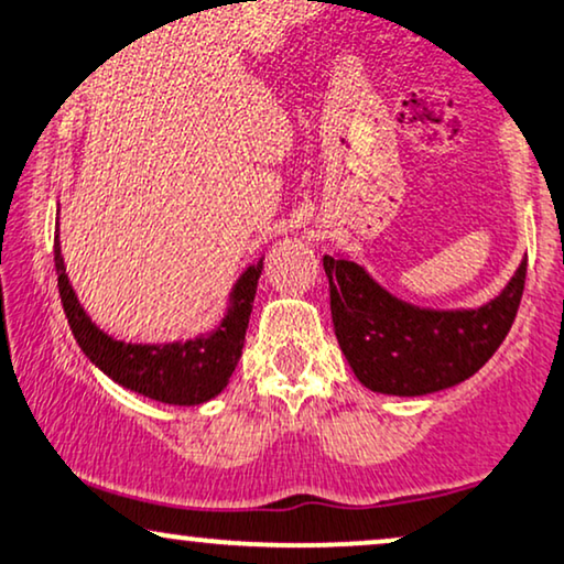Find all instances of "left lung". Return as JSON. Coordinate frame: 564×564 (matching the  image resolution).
Wrapping results in <instances>:
<instances>
[{
    "label": "left lung",
    "mask_w": 564,
    "mask_h": 564,
    "mask_svg": "<svg viewBox=\"0 0 564 564\" xmlns=\"http://www.w3.org/2000/svg\"><path fill=\"white\" fill-rule=\"evenodd\" d=\"M337 343L358 381L373 392L419 398L455 387L497 352L516 322L525 261L495 301L434 311L387 293L364 267L324 256Z\"/></svg>",
    "instance_id": "left-lung-1"
}]
</instances>
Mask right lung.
Returning <instances> with one entry per match:
<instances>
[{
    "label": "right lung",
    "mask_w": 564,
    "mask_h": 564,
    "mask_svg": "<svg viewBox=\"0 0 564 564\" xmlns=\"http://www.w3.org/2000/svg\"><path fill=\"white\" fill-rule=\"evenodd\" d=\"M54 267H57L62 308H65L75 343L80 345L90 364L99 366L117 384L149 400L166 402V405H200V402L217 398L227 387L242 356L263 259L242 271L240 280L235 282L232 293H229V308L217 329L196 339L166 345L120 343V339L104 335L99 326L90 322L67 280L59 248V219L57 238H54Z\"/></svg>",
    "instance_id": "right-lung-1"
}]
</instances>
